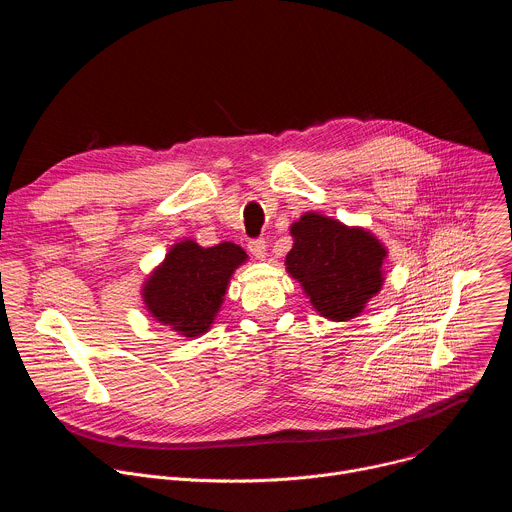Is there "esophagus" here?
<instances>
[{"label":"esophagus","instance_id":"1","mask_svg":"<svg viewBox=\"0 0 512 512\" xmlns=\"http://www.w3.org/2000/svg\"><path fill=\"white\" fill-rule=\"evenodd\" d=\"M247 249L251 251V255H253L255 259H263V257H265V249H267L265 239H253V241H249Z\"/></svg>","mask_w":512,"mask_h":512}]
</instances>
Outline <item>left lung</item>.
<instances>
[{
    "label": "left lung",
    "instance_id": "left-lung-1",
    "mask_svg": "<svg viewBox=\"0 0 512 512\" xmlns=\"http://www.w3.org/2000/svg\"><path fill=\"white\" fill-rule=\"evenodd\" d=\"M289 231L294 247L285 269L302 283L320 316L352 320L379 294L387 249L375 235L316 212H306Z\"/></svg>",
    "mask_w": 512,
    "mask_h": 512
}]
</instances>
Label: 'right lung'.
<instances>
[{"instance_id":"1","label":"right lung","mask_w":512,"mask_h":512,"mask_svg":"<svg viewBox=\"0 0 512 512\" xmlns=\"http://www.w3.org/2000/svg\"><path fill=\"white\" fill-rule=\"evenodd\" d=\"M247 261L235 243L200 247L176 243L143 285V304L162 324L186 338L204 334L221 310L231 275Z\"/></svg>"}]
</instances>
